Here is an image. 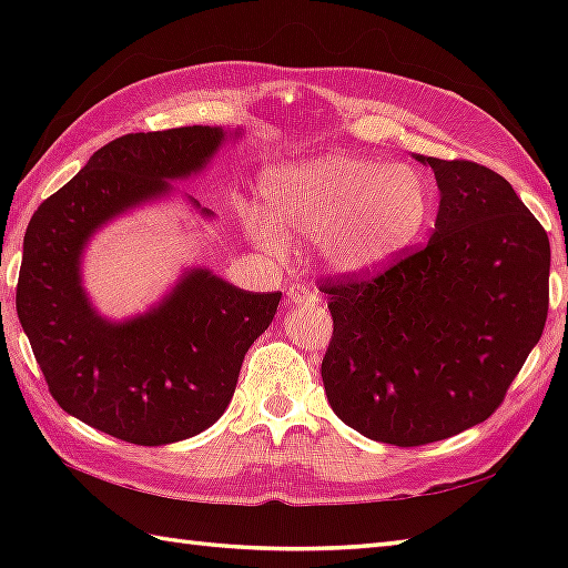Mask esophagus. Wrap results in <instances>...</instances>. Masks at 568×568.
Here are the masks:
<instances>
[{
  "instance_id": "1",
  "label": "esophagus",
  "mask_w": 568,
  "mask_h": 568,
  "mask_svg": "<svg viewBox=\"0 0 568 568\" xmlns=\"http://www.w3.org/2000/svg\"><path fill=\"white\" fill-rule=\"evenodd\" d=\"M285 303L291 307H307L320 303V295L307 285H291L285 293Z\"/></svg>"
}]
</instances>
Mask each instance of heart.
I'll list each match as a JSON object with an SVG mask.
<instances>
[{
  "label": "heart",
  "instance_id": "1",
  "mask_svg": "<svg viewBox=\"0 0 568 568\" xmlns=\"http://www.w3.org/2000/svg\"><path fill=\"white\" fill-rule=\"evenodd\" d=\"M265 210L241 204L246 234L271 253L315 239L332 273L371 277L413 248L432 216V185L407 163L322 153L271 168L261 180Z\"/></svg>",
  "mask_w": 568,
  "mask_h": 568
}]
</instances>
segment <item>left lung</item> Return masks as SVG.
Masks as SVG:
<instances>
[{"label":"left lung","instance_id":"1","mask_svg":"<svg viewBox=\"0 0 568 568\" xmlns=\"http://www.w3.org/2000/svg\"><path fill=\"white\" fill-rule=\"evenodd\" d=\"M415 161L439 187L427 246L373 281L322 285L327 400L344 425L395 446L496 413L549 310V239L508 180L470 161Z\"/></svg>","mask_w":568,"mask_h":568}]
</instances>
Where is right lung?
I'll list each match as a JSON object with an SVG mask.
<instances>
[{"label":"right lung","mask_w":568,"mask_h":568,"mask_svg":"<svg viewBox=\"0 0 568 568\" xmlns=\"http://www.w3.org/2000/svg\"><path fill=\"white\" fill-rule=\"evenodd\" d=\"M241 129L183 126L126 134L33 212L23 236L17 312L48 390L84 425L163 446L224 415L248 346L268 329L281 293H246L210 268H187L159 303L104 317L82 285L92 236L122 214L175 195ZM204 220L212 212L185 195Z\"/></svg>","instance_id":"right-lung-1"}]
</instances>
